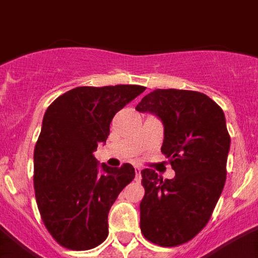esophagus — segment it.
I'll return each instance as SVG.
<instances>
[{
  "instance_id": "esophagus-1",
  "label": "esophagus",
  "mask_w": 258,
  "mask_h": 258,
  "mask_svg": "<svg viewBox=\"0 0 258 258\" xmlns=\"http://www.w3.org/2000/svg\"><path fill=\"white\" fill-rule=\"evenodd\" d=\"M135 179L136 181H140V179H142V168H140V166H136L135 168Z\"/></svg>"
}]
</instances>
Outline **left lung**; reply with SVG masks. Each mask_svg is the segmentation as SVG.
Listing matches in <instances>:
<instances>
[{
	"instance_id": "1",
	"label": "left lung",
	"mask_w": 258,
	"mask_h": 258,
	"mask_svg": "<svg viewBox=\"0 0 258 258\" xmlns=\"http://www.w3.org/2000/svg\"><path fill=\"white\" fill-rule=\"evenodd\" d=\"M136 110L162 122L161 152L176 172L174 178L162 179L155 170H142V233L157 245H181L206 226L226 183L231 144L226 116L206 94L178 89L153 90Z\"/></svg>"
}]
</instances>
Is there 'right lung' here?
<instances>
[{
    "label": "right lung",
    "instance_id": "add662e5",
    "mask_svg": "<svg viewBox=\"0 0 258 258\" xmlns=\"http://www.w3.org/2000/svg\"><path fill=\"white\" fill-rule=\"evenodd\" d=\"M146 90L139 85L80 86L45 111L34 151L38 209L52 237L72 250H88L109 235L107 215L135 178L131 164L111 168L94 157L116 112Z\"/></svg>",
    "mask_w": 258,
    "mask_h": 258
}]
</instances>
